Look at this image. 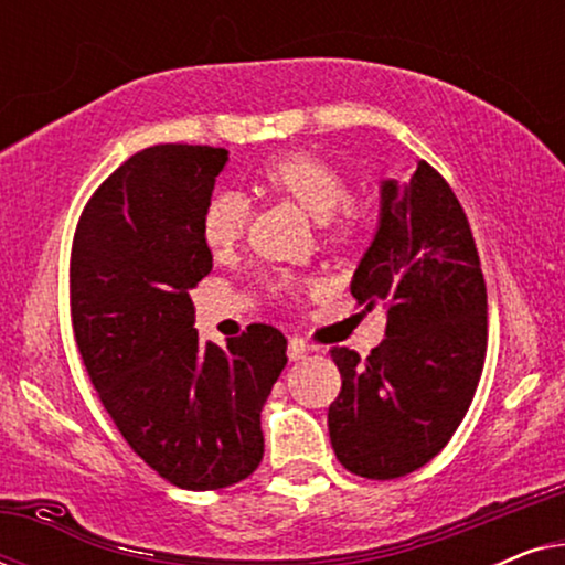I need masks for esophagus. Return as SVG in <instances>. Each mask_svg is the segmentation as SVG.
I'll return each instance as SVG.
<instances>
[{
    "label": "esophagus",
    "mask_w": 565,
    "mask_h": 565,
    "mask_svg": "<svg viewBox=\"0 0 565 565\" xmlns=\"http://www.w3.org/2000/svg\"><path fill=\"white\" fill-rule=\"evenodd\" d=\"M313 347L308 344V342H303V339H298V337H292L290 342H288V358L292 360V362H298V360H303L308 352H311Z\"/></svg>",
    "instance_id": "obj_1"
}]
</instances>
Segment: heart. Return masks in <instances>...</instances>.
I'll return each instance as SVG.
<instances>
[{"label": "heart", "mask_w": 565, "mask_h": 565, "mask_svg": "<svg viewBox=\"0 0 565 565\" xmlns=\"http://www.w3.org/2000/svg\"><path fill=\"white\" fill-rule=\"evenodd\" d=\"M262 182L277 195L290 198L308 215L321 221L331 238L342 242L358 234L365 223V207L347 198L344 177L327 159L308 151H290L265 161ZM249 203L242 192L221 190L207 200L203 211V242L213 254H226L244 236Z\"/></svg>", "instance_id": "heart-1"}]
</instances>
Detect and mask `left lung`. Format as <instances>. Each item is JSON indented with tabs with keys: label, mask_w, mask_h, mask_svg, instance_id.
Returning <instances> with one entry per match:
<instances>
[{
	"label": "left lung",
	"mask_w": 565,
	"mask_h": 565,
	"mask_svg": "<svg viewBox=\"0 0 565 565\" xmlns=\"http://www.w3.org/2000/svg\"><path fill=\"white\" fill-rule=\"evenodd\" d=\"M352 296L385 308V339L360 360L334 347L342 391L329 437L354 476L391 481L427 466L460 427L486 360V282L470 223L427 161L383 180L381 221Z\"/></svg>",
	"instance_id": "8db88e82"
}]
</instances>
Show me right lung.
I'll return each mask as SVG.
<instances>
[{"label": "right lung", "mask_w": 565, "mask_h": 565, "mask_svg": "<svg viewBox=\"0 0 565 565\" xmlns=\"http://www.w3.org/2000/svg\"><path fill=\"white\" fill-rule=\"evenodd\" d=\"M226 149L161 143L130 157L84 207L72 249L79 354L115 427L188 491L244 481L265 455L259 414L288 339L252 323L200 344L190 290L213 269L203 211Z\"/></svg>", "instance_id": "obj_1"}]
</instances>
